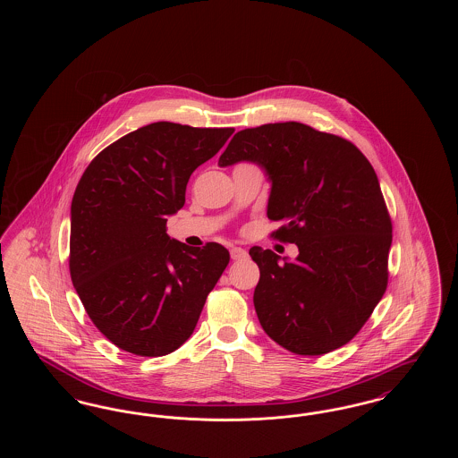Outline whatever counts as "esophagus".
Instances as JSON below:
<instances>
[{"mask_svg": "<svg viewBox=\"0 0 458 458\" xmlns=\"http://www.w3.org/2000/svg\"><path fill=\"white\" fill-rule=\"evenodd\" d=\"M230 254H232V259H235V261H242V259L247 258V250L242 249V247H233L230 250Z\"/></svg>", "mask_w": 458, "mask_h": 458, "instance_id": "esophagus-1", "label": "esophagus"}]
</instances>
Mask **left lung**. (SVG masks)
<instances>
[{
	"instance_id": "8db88e82",
	"label": "left lung",
	"mask_w": 458,
	"mask_h": 458,
	"mask_svg": "<svg viewBox=\"0 0 458 458\" xmlns=\"http://www.w3.org/2000/svg\"><path fill=\"white\" fill-rule=\"evenodd\" d=\"M258 165L271 182L267 218L295 261L252 247L261 276L254 307L266 335L299 355L340 349L359 333L388 284L392 219L368 157L352 142L299 122L233 135L221 168Z\"/></svg>"
}]
</instances>
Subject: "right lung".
I'll list each match as a JSON object with an SVG mask.
<instances>
[{
	"label": "right lung",
	"mask_w": 458,
	"mask_h": 458,
	"mask_svg": "<svg viewBox=\"0 0 458 458\" xmlns=\"http://www.w3.org/2000/svg\"><path fill=\"white\" fill-rule=\"evenodd\" d=\"M233 129L156 122L113 142L82 174L70 208V276L89 318L118 349L161 357L183 345L230 254L166 233L197 166Z\"/></svg>",
	"instance_id": "obj_1"
}]
</instances>
